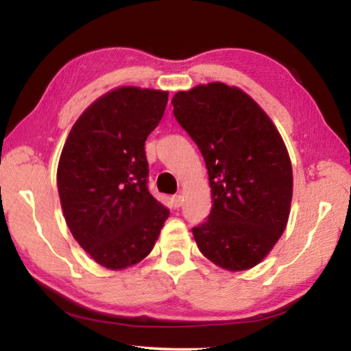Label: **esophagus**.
<instances>
[{
  "mask_svg": "<svg viewBox=\"0 0 351 351\" xmlns=\"http://www.w3.org/2000/svg\"><path fill=\"white\" fill-rule=\"evenodd\" d=\"M171 204H173V206H175V208H180V206H181V204H182V195H180V194H176V195H173V197H171Z\"/></svg>",
  "mask_w": 351,
  "mask_h": 351,
  "instance_id": "1",
  "label": "esophagus"
}]
</instances>
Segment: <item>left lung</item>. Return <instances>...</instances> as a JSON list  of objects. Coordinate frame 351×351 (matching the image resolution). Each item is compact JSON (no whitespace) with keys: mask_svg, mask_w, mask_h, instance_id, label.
<instances>
[{"mask_svg":"<svg viewBox=\"0 0 351 351\" xmlns=\"http://www.w3.org/2000/svg\"><path fill=\"white\" fill-rule=\"evenodd\" d=\"M173 114L204 156L210 215L192 227L197 246L219 267L259 264L283 234L293 169L278 130L253 98L223 82L178 92Z\"/></svg>","mask_w":351,"mask_h":351,"instance_id":"1","label":"left lung"}]
</instances>
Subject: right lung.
<instances>
[{"label":"right lung","instance_id":"1","mask_svg":"<svg viewBox=\"0 0 351 351\" xmlns=\"http://www.w3.org/2000/svg\"><path fill=\"white\" fill-rule=\"evenodd\" d=\"M169 92L121 87L93 101L73 125L57 169L66 224L103 267L121 270L154 248L170 210L147 189L145 141Z\"/></svg>","mask_w":351,"mask_h":351}]
</instances>
